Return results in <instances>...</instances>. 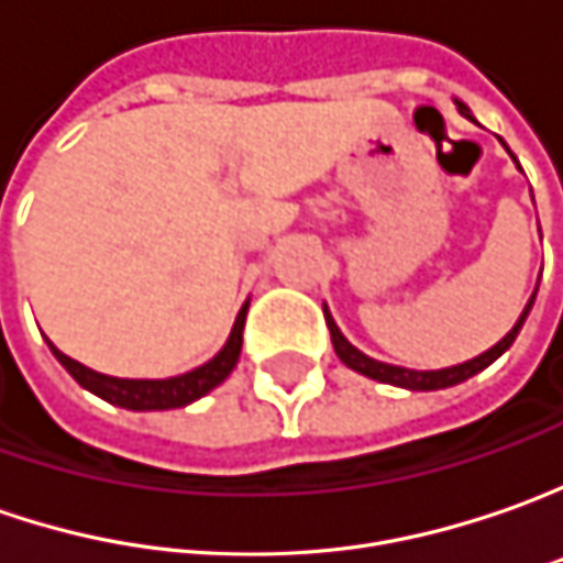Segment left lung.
<instances>
[{"instance_id":"8db88e82","label":"left lung","mask_w":563,"mask_h":563,"mask_svg":"<svg viewBox=\"0 0 563 563\" xmlns=\"http://www.w3.org/2000/svg\"><path fill=\"white\" fill-rule=\"evenodd\" d=\"M455 106H457V111L467 118V121H474L471 108L464 106V102H457L455 99ZM514 165H517V162H514ZM533 301H536V289H533V296H530V301H527V308L520 311L517 323H514L511 330H508L501 340L495 342L493 349H486L483 355L464 361V364L442 367V371H411V367H398V364H386V361L371 358V355H364L361 349H355L352 342L342 336V330L336 327V320H333V314H330V308H327V305H323V318H327V327H330V340H333V349H336V355H340V361L345 364V367H352L355 374H364V377L377 379V383H389V386L411 389V393H433V389H449V386H457V383H464V379L476 377V374H479V371H486V367H489L495 358H501V355L511 349V342L517 340V333H520L523 320H527V314H530Z\"/></svg>"}]
</instances>
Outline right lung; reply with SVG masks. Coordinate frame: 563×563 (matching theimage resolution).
I'll list each match as a JSON object with an SVG mask.
<instances>
[{
	"instance_id": "obj_1",
	"label": "right lung",
	"mask_w": 563,
	"mask_h": 563,
	"mask_svg": "<svg viewBox=\"0 0 563 563\" xmlns=\"http://www.w3.org/2000/svg\"><path fill=\"white\" fill-rule=\"evenodd\" d=\"M245 311H249V299L243 301L240 314L233 320V330L223 342V349L211 361H205L199 367L186 371L180 377H165V379H130V377H108L99 374L80 361L68 358L62 349H55L49 340L52 355L58 358V364L68 371L70 377L77 379L84 389H89L92 396L106 398L108 405H118L126 411H170V408H186L192 405L196 398L208 396L214 386H221L223 379L230 377V371L236 367L240 352H243V327H245Z\"/></svg>"
}]
</instances>
